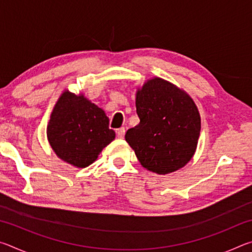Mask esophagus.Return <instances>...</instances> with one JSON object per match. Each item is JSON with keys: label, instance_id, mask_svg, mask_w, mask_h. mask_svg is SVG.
Returning <instances> with one entry per match:
<instances>
[{"label": "esophagus", "instance_id": "1", "mask_svg": "<svg viewBox=\"0 0 252 252\" xmlns=\"http://www.w3.org/2000/svg\"><path fill=\"white\" fill-rule=\"evenodd\" d=\"M125 134H126V129H125V127H120V129L117 130L118 138H120V139L125 138Z\"/></svg>", "mask_w": 252, "mask_h": 252}]
</instances>
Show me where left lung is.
Returning <instances> with one entry per match:
<instances>
[{
    "instance_id": "obj_1",
    "label": "left lung",
    "mask_w": 252,
    "mask_h": 252,
    "mask_svg": "<svg viewBox=\"0 0 252 252\" xmlns=\"http://www.w3.org/2000/svg\"><path fill=\"white\" fill-rule=\"evenodd\" d=\"M140 123L126 133L143 168L158 174L181 169L194 156L201 119L186 91L161 78L144 82L135 93Z\"/></svg>"
}]
</instances>
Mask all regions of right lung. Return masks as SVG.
Returning <instances> with one entry per match:
<instances>
[{"mask_svg": "<svg viewBox=\"0 0 252 252\" xmlns=\"http://www.w3.org/2000/svg\"><path fill=\"white\" fill-rule=\"evenodd\" d=\"M46 135L60 159L75 168H85L113 141L116 132L109 129V118L103 110L82 93L65 90L51 113Z\"/></svg>", "mask_w": 252, "mask_h": 252, "instance_id": "obj_1", "label": "right lung"}]
</instances>
